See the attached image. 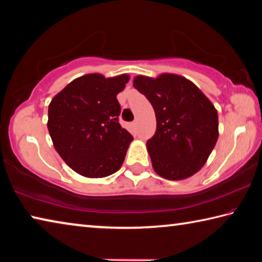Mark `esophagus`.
Segmentation results:
<instances>
[{
  "mask_svg": "<svg viewBox=\"0 0 262 262\" xmlns=\"http://www.w3.org/2000/svg\"><path fill=\"white\" fill-rule=\"evenodd\" d=\"M130 126H132V128H133V130L136 132V129H137V122H136V121H133V122L130 123Z\"/></svg>",
  "mask_w": 262,
  "mask_h": 262,
  "instance_id": "1",
  "label": "esophagus"
}]
</instances>
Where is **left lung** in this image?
I'll use <instances>...</instances> for the list:
<instances>
[{
    "label": "left lung",
    "instance_id": "1",
    "mask_svg": "<svg viewBox=\"0 0 262 262\" xmlns=\"http://www.w3.org/2000/svg\"><path fill=\"white\" fill-rule=\"evenodd\" d=\"M133 85L145 96L156 114V133L147 142L156 173L168 180L196 173L219 139L215 106L194 83L179 75L137 76Z\"/></svg>",
    "mask_w": 262,
    "mask_h": 262
}]
</instances>
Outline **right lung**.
<instances>
[{
	"label": "right lung",
	"mask_w": 262,
	"mask_h": 262,
	"mask_svg": "<svg viewBox=\"0 0 262 262\" xmlns=\"http://www.w3.org/2000/svg\"><path fill=\"white\" fill-rule=\"evenodd\" d=\"M129 76L88 74L70 82L48 106V132L61 158L78 174L103 178L125 161L133 136L119 123L117 95Z\"/></svg>",
	"instance_id": "obj_1"
}]
</instances>
